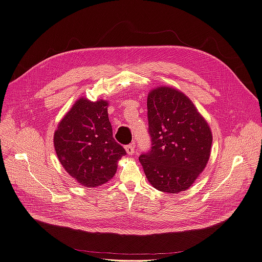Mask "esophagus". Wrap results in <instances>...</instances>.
I'll use <instances>...</instances> for the list:
<instances>
[{
  "label": "esophagus",
  "mask_w": 262,
  "mask_h": 262,
  "mask_svg": "<svg viewBox=\"0 0 262 262\" xmlns=\"http://www.w3.org/2000/svg\"><path fill=\"white\" fill-rule=\"evenodd\" d=\"M134 144H129V145H126L125 146V150H126V153H128L129 155H133V153H134Z\"/></svg>",
  "instance_id": "34e87169"
}]
</instances>
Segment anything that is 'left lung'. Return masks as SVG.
Listing matches in <instances>:
<instances>
[{"label": "left lung", "mask_w": 262, "mask_h": 262, "mask_svg": "<svg viewBox=\"0 0 262 262\" xmlns=\"http://www.w3.org/2000/svg\"><path fill=\"white\" fill-rule=\"evenodd\" d=\"M150 150L139 161L155 189L167 193L185 191L209 162L212 132L186 95L160 86L147 95Z\"/></svg>", "instance_id": "left-lung-1"}]
</instances>
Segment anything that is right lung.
Returning <instances> with one entry per match:
<instances>
[{
  "instance_id": "add662e5",
  "label": "right lung",
  "mask_w": 262,
  "mask_h": 262,
  "mask_svg": "<svg viewBox=\"0 0 262 262\" xmlns=\"http://www.w3.org/2000/svg\"><path fill=\"white\" fill-rule=\"evenodd\" d=\"M108 101L80 98L59 122L53 143L59 162L78 184L95 188L117 171L125 149L113 137Z\"/></svg>"
}]
</instances>
